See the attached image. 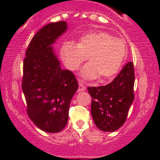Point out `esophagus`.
I'll list each match as a JSON object with an SVG mask.
<instances>
[{"label": "esophagus", "instance_id": "1", "mask_svg": "<svg viewBox=\"0 0 160 160\" xmlns=\"http://www.w3.org/2000/svg\"><path fill=\"white\" fill-rule=\"evenodd\" d=\"M86 90V87H85V85L83 84L82 82L79 81V89H78V91L79 92H81V91H84V90Z\"/></svg>", "mask_w": 160, "mask_h": 160}]
</instances>
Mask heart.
Instances as JSON below:
<instances>
[{"label":"heart","instance_id":"obj_1","mask_svg":"<svg viewBox=\"0 0 160 160\" xmlns=\"http://www.w3.org/2000/svg\"><path fill=\"white\" fill-rule=\"evenodd\" d=\"M61 57L66 67L76 70L86 60L80 75L84 79L99 77L101 83L109 81L118 73L126 56L123 40L106 32H92L80 37L78 43L67 42L62 45Z\"/></svg>","mask_w":160,"mask_h":160}]
</instances>
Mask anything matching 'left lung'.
Masks as SVG:
<instances>
[{"mask_svg": "<svg viewBox=\"0 0 160 160\" xmlns=\"http://www.w3.org/2000/svg\"><path fill=\"white\" fill-rule=\"evenodd\" d=\"M134 83L133 62H129L111 83L88 88L93 98L92 117L100 130L114 132L125 123L134 100Z\"/></svg>", "mask_w": 160, "mask_h": 160, "instance_id": "obj_1", "label": "left lung"}]
</instances>
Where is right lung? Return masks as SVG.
<instances>
[{
    "mask_svg": "<svg viewBox=\"0 0 160 160\" xmlns=\"http://www.w3.org/2000/svg\"><path fill=\"white\" fill-rule=\"evenodd\" d=\"M67 30L64 21L43 27L31 40L23 62L22 90L28 117L49 133L65 128L71 99L78 89L73 73L61 68L52 47Z\"/></svg>",
    "mask_w": 160,
    "mask_h": 160,
    "instance_id": "obj_1",
    "label": "right lung"
}]
</instances>
